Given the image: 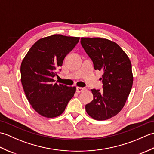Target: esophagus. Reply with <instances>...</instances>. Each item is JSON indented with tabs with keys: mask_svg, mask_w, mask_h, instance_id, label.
Masks as SVG:
<instances>
[{
	"mask_svg": "<svg viewBox=\"0 0 154 154\" xmlns=\"http://www.w3.org/2000/svg\"><path fill=\"white\" fill-rule=\"evenodd\" d=\"M85 90V88H83V87H77L76 89V91L78 93L83 92Z\"/></svg>",
	"mask_w": 154,
	"mask_h": 154,
	"instance_id": "34e87169",
	"label": "esophagus"
}]
</instances>
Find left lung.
<instances>
[{
	"mask_svg": "<svg viewBox=\"0 0 154 154\" xmlns=\"http://www.w3.org/2000/svg\"><path fill=\"white\" fill-rule=\"evenodd\" d=\"M81 44L94 69L103 72V90L91 89L93 99L85 105L86 111L97 120L109 119L122 109L131 91V62L119 45L107 39L81 38Z\"/></svg>",
	"mask_w": 154,
	"mask_h": 154,
	"instance_id": "8db88e82",
	"label": "left lung"
}]
</instances>
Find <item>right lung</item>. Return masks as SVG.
<instances>
[{
	"instance_id": "obj_1",
	"label": "right lung",
	"mask_w": 154,
	"mask_h": 154,
	"mask_svg": "<svg viewBox=\"0 0 154 154\" xmlns=\"http://www.w3.org/2000/svg\"><path fill=\"white\" fill-rule=\"evenodd\" d=\"M80 38L54 34L40 39L23 59L21 82L32 108L46 118H54L64 112L74 96L75 87L55 83L57 70L65 56L75 48Z\"/></svg>"
}]
</instances>
